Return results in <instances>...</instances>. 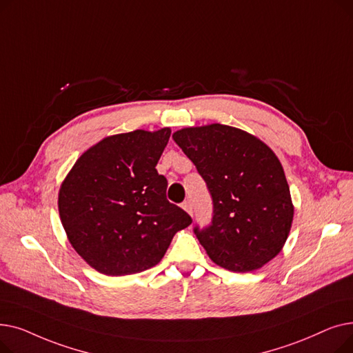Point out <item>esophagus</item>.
Returning a JSON list of instances; mask_svg holds the SVG:
<instances>
[{
    "label": "esophagus",
    "instance_id": "1",
    "mask_svg": "<svg viewBox=\"0 0 353 353\" xmlns=\"http://www.w3.org/2000/svg\"><path fill=\"white\" fill-rule=\"evenodd\" d=\"M181 208H183L184 210H186L189 214H193V206H192V201H190V200H184Z\"/></svg>",
    "mask_w": 353,
    "mask_h": 353
}]
</instances>
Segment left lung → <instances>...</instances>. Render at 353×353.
Here are the masks:
<instances>
[{
	"mask_svg": "<svg viewBox=\"0 0 353 353\" xmlns=\"http://www.w3.org/2000/svg\"><path fill=\"white\" fill-rule=\"evenodd\" d=\"M173 140L212 196L210 225L193 229L212 261L232 272H250L272 261L293 220L279 159L263 141L223 124L183 128Z\"/></svg>",
	"mask_w": 353,
	"mask_h": 353,
	"instance_id": "left-lung-1",
	"label": "left lung"
}]
</instances>
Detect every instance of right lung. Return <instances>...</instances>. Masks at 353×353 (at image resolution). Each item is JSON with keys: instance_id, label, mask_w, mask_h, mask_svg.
I'll return each instance as SVG.
<instances>
[{"instance_id": "add662e5", "label": "right lung", "mask_w": 353, "mask_h": 353, "mask_svg": "<svg viewBox=\"0 0 353 353\" xmlns=\"http://www.w3.org/2000/svg\"><path fill=\"white\" fill-rule=\"evenodd\" d=\"M170 128L136 130L92 145L61 184L59 210L71 246L100 273L124 276L157 265L192 217L167 200L156 164Z\"/></svg>"}]
</instances>
